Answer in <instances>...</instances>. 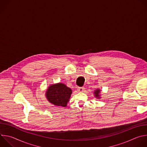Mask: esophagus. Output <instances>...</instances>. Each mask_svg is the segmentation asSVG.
<instances>
[{
  "label": "esophagus",
  "instance_id": "1",
  "mask_svg": "<svg viewBox=\"0 0 147 147\" xmlns=\"http://www.w3.org/2000/svg\"><path fill=\"white\" fill-rule=\"evenodd\" d=\"M84 87H78L77 88V90L79 91V92H82L84 90Z\"/></svg>",
  "mask_w": 147,
  "mask_h": 147
}]
</instances>
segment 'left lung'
Instances as JSON below:
<instances>
[{
  "mask_svg": "<svg viewBox=\"0 0 147 147\" xmlns=\"http://www.w3.org/2000/svg\"><path fill=\"white\" fill-rule=\"evenodd\" d=\"M100 92V90H99V89H97V90H96L94 91V95H95V96L96 98H98V99L100 98V95H99Z\"/></svg>",
  "mask_w": 147,
  "mask_h": 147,
  "instance_id": "8db88e82",
  "label": "left lung"
}]
</instances>
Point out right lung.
<instances>
[{"instance_id": "obj_1", "label": "right lung", "mask_w": 147, "mask_h": 147, "mask_svg": "<svg viewBox=\"0 0 147 147\" xmlns=\"http://www.w3.org/2000/svg\"><path fill=\"white\" fill-rule=\"evenodd\" d=\"M71 93V90L64 84L57 83L48 87L46 97L50 103L55 106L66 107Z\"/></svg>"}]
</instances>
